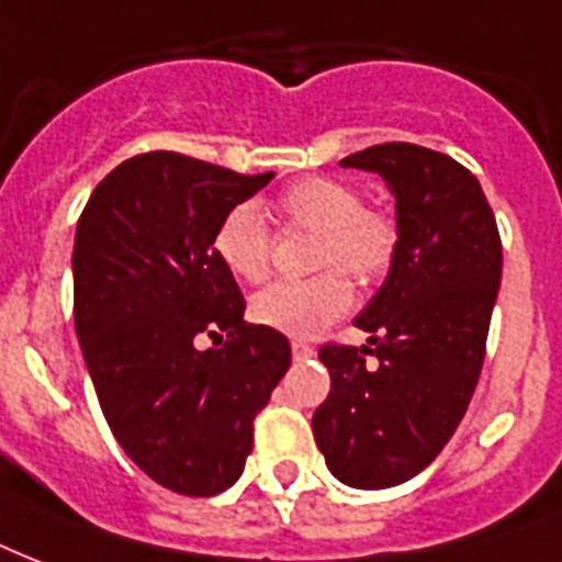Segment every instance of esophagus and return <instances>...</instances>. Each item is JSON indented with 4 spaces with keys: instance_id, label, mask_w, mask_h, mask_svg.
Segmentation results:
<instances>
[{
    "instance_id": "34e87169",
    "label": "esophagus",
    "mask_w": 562,
    "mask_h": 562,
    "mask_svg": "<svg viewBox=\"0 0 562 562\" xmlns=\"http://www.w3.org/2000/svg\"><path fill=\"white\" fill-rule=\"evenodd\" d=\"M313 358V346L304 340H293V360H307Z\"/></svg>"
}]
</instances>
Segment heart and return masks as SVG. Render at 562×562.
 <instances>
[{"mask_svg": "<svg viewBox=\"0 0 562 562\" xmlns=\"http://www.w3.org/2000/svg\"><path fill=\"white\" fill-rule=\"evenodd\" d=\"M276 213L286 228L319 234L313 267L322 272L304 281H278L251 302L255 322L290 337H311L349 311L355 290L346 271L360 284H378L398 258V220L386 207L363 204V193L342 178L295 181L278 195ZM211 249L234 278L249 284L267 281L272 228L258 204L237 202L222 213Z\"/></svg>", "mask_w": 562, "mask_h": 562, "instance_id": "heart-1", "label": "heart"}]
</instances>
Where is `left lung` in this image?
I'll list each match as a JSON object with an SVG mask.
<instances>
[{"instance_id":"left-lung-1","label":"left lung","mask_w":562,"mask_h":562,"mask_svg":"<svg viewBox=\"0 0 562 562\" xmlns=\"http://www.w3.org/2000/svg\"><path fill=\"white\" fill-rule=\"evenodd\" d=\"M340 164L390 184L402 243L355 319L369 346L319 349L330 393L313 413V437L342 484L384 490L419 475L472 402L502 284V237L477 178L442 151L381 143Z\"/></svg>"}]
</instances>
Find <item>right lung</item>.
Instances as JSON below:
<instances>
[{
  "label": "right lung",
  "instance_id": "obj_1",
  "mask_svg": "<svg viewBox=\"0 0 562 562\" xmlns=\"http://www.w3.org/2000/svg\"><path fill=\"white\" fill-rule=\"evenodd\" d=\"M272 176L146 151L104 176L78 220L72 313L95 395L125 454L172 493L207 498L243 475L255 416L290 369V340L243 319L211 249L222 213Z\"/></svg>",
  "mask_w": 562,
  "mask_h": 562
}]
</instances>
